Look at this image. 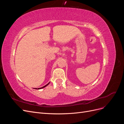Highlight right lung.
<instances>
[{"label": "right lung", "instance_id": "add662e5", "mask_svg": "<svg viewBox=\"0 0 124 124\" xmlns=\"http://www.w3.org/2000/svg\"><path fill=\"white\" fill-rule=\"evenodd\" d=\"M49 83H50V82H49V83H48V84H47L46 85H45V86H43V87H40V88H38V89H41V88H44V87H46V86H47L48 84H49ZM35 89H37V88H36Z\"/></svg>", "mask_w": 124, "mask_h": 124}]
</instances>
